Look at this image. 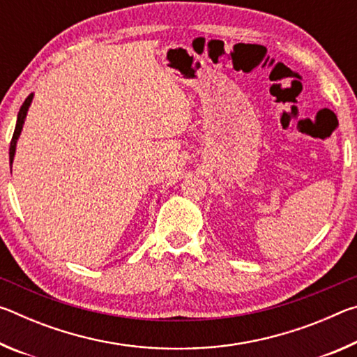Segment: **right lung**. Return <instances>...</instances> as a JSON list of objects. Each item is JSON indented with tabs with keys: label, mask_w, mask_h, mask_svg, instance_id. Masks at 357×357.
Here are the masks:
<instances>
[{
	"label": "right lung",
	"mask_w": 357,
	"mask_h": 357,
	"mask_svg": "<svg viewBox=\"0 0 357 357\" xmlns=\"http://www.w3.org/2000/svg\"><path fill=\"white\" fill-rule=\"evenodd\" d=\"M34 98V93H31L23 102V105L20 107V112L17 114V124H15V130H14V135H12V142H10V148H9V165H10V170H12V162H14V157H15V149H17V142H19V137L22 134V129H23V124H25V119H26V114H28V108L31 105Z\"/></svg>",
	"instance_id": "add662e5"
}]
</instances>
